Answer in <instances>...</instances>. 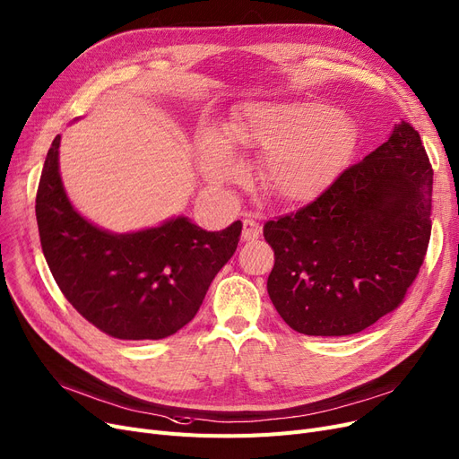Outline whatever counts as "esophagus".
<instances>
[{
    "label": "esophagus",
    "instance_id": "obj_1",
    "mask_svg": "<svg viewBox=\"0 0 459 459\" xmlns=\"http://www.w3.org/2000/svg\"><path fill=\"white\" fill-rule=\"evenodd\" d=\"M262 235V224L254 218L243 220V241H255Z\"/></svg>",
    "mask_w": 459,
    "mask_h": 459
}]
</instances>
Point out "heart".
Wrapping results in <instances>:
<instances>
[{
	"label": "heart",
	"mask_w": 459,
	"mask_h": 459,
	"mask_svg": "<svg viewBox=\"0 0 459 459\" xmlns=\"http://www.w3.org/2000/svg\"><path fill=\"white\" fill-rule=\"evenodd\" d=\"M228 141L205 134L197 143V166L211 185H228L243 175L235 146L265 154L262 180L282 204L318 195L342 169L356 146L351 117L318 101L247 103L228 126Z\"/></svg>",
	"instance_id": "b5f03b06"
}]
</instances>
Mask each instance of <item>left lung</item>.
Wrapping results in <instances>:
<instances>
[{"instance_id": "8db88e82", "label": "left lung", "mask_w": 459, "mask_h": 459, "mask_svg": "<svg viewBox=\"0 0 459 459\" xmlns=\"http://www.w3.org/2000/svg\"><path fill=\"white\" fill-rule=\"evenodd\" d=\"M431 190L420 134L401 120L315 201L265 222L267 291L282 320L303 335L341 337L395 310L426 258Z\"/></svg>"}]
</instances>
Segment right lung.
<instances>
[{
    "label": "right lung",
    "instance_id": "right-lung-1",
    "mask_svg": "<svg viewBox=\"0 0 459 459\" xmlns=\"http://www.w3.org/2000/svg\"><path fill=\"white\" fill-rule=\"evenodd\" d=\"M52 141L35 197L39 237L54 281L77 313L103 333L156 341L177 333L233 255L243 230L237 220L207 231L177 216L158 228L111 233L71 205Z\"/></svg>",
    "mask_w": 459,
    "mask_h": 459
}]
</instances>
